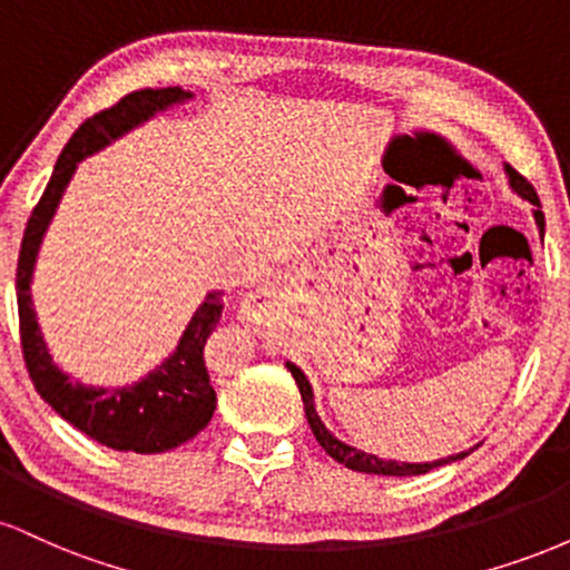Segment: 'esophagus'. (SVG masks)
Wrapping results in <instances>:
<instances>
[{
  "label": "esophagus",
  "mask_w": 570,
  "mask_h": 570,
  "mask_svg": "<svg viewBox=\"0 0 570 570\" xmlns=\"http://www.w3.org/2000/svg\"><path fill=\"white\" fill-rule=\"evenodd\" d=\"M271 297H273L271 289H257V292L248 294L244 303H240V318L248 324H265L267 307H271Z\"/></svg>",
  "instance_id": "34e87169"
}]
</instances>
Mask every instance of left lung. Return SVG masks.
Returning a JSON list of instances; mask_svg holds the SVG:
<instances>
[{
    "label": "left lung",
    "instance_id": "1",
    "mask_svg": "<svg viewBox=\"0 0 570 570\" xmlns=\"http://www.w3.org/2000/svg\"><path fill=\"white\" fill-rule=\"evenodd\" d=\"M503 171H507V179H509V187H512V193L520 195L522 200L533 203V219H535V227H539V235L544 238V214H541L539 208V195H535V189L531 187V181L522 179L520 174L514 171L512 166H503ZM391 189H399L394 185H389L383 189V198H381V206L383 212L389 206L391 198ZM286 370L292 372L294 383H297L299 389V396H303V404H305V417H307V426H311L313 436H316L318 444L330 453L332 458H335L337 463H343V466L353 469V472H364V474H385V476H412V474H426L431 472V469L436 466H444V463H453V461H461V458H466L472 450L480 448V444H474V448L463 450V453H455V455H448V458H436V461H423V463H410V461H394V458H389V461H383V458L372 455V453H364V450H356L353 444L337 440L335 434H332L330 429L324 426L322 415H318L316 410V402H313V385L311 381L305 377V372L297 367V364L286 362Z\"/></svg>",
    "mask_w": 570,
    "mask_h": 570
}]
</instances>
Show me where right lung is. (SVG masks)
<instances>
[{
  "instance_id": "right-lung-1",
  "label": "right lung",
  "mask_w": 570,
  "mask_h": 570,
  "mask_svg": "<svg viewBox=\"0 0 570 570\" xmlns=\"http://www.w3.org/2000/svg\"><path fill=\"white\" fill-rule=\"evenodd\" d=\"M193 98L195 94L185 88L136 90V94L120 98L112 109H104L85 120L63 147V153L58 155L48 187L26 225L21 254H18L16 289L21 345L35 389L63 421L112 450H130V453L144 455L166 453V450L179 448L198 436L208 426L214 410H217V394L208 381L203 348H206V340L214 326L219 324L222 289H212L203 297L176 348L158 367L149 370L136 383L88 385L75 381L69 372L58 367L48 348V340L39 330L35 299H31L39 246L56 217L58 203L67 193L71 176L85 158L101 153L134 128L168 112V109L193 101Z\"/></svg>"
}]
</instances>
